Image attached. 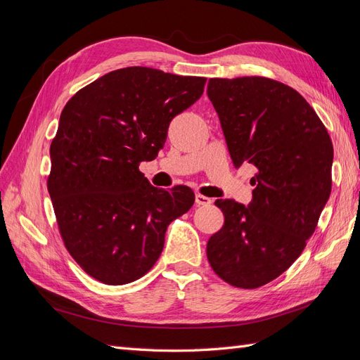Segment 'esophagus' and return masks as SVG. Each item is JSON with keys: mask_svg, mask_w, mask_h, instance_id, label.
Wrapping results in <instances>:
<instances>
[{"mask_svg": "<svg viewBox=\"0 0 360 360\" xmlns=\"http://www.w3.org/2000/svg\"><path fill=\"white\" fill-rule=\"evenodd\" d=\"M195 202H197V205H210L213 202V200L209 197H204V195H201V193H197L195 195Z\"/></svg>", "mask_w": 360, "mask_h": 360, "instance_id": "34e87169", "label": "esophagus"}]
</instances>
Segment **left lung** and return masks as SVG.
Returning a JSON list of instances; mask_svg holds the SVG:
<instances>
[{
	"label": "left lung",
	"instance_id": "8db88e82",
	"mask_svg": "<svg viewBox=\"0 0 360 360\" xmlns=\"http://www.w3.org/2000/svg\"><path fill=\"white\" fill-rule=\"evenodd\" d=\"M207 96L234 167L258 169L248 205L216 200L225 222L207 258L230 285L258 288L284 274L314 234L332 191L333 146L312 106L282 82L212 78Z\"/></svg>",
	"mask_w": 360,
	"mask_h": 360
}]
</instances>
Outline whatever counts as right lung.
Instances as JSON below:
<instances>
[{
    "label": "right lung",
    "instance_id": "right-lung-1",
    "mask_svg": "<svg viewBox=\"0 0 360 360\" xmlns=\"http://www.w3.org/2000/svg\"><path fill=\"white\" fill-rule=\"evenodd\" d=\"M205 81L126 68L64 106L48 191L69 254L103 284L144 276L162 254L168 225L193 205L192 189H158L138 167L158 156L171 120L200 99Z\"/></svg>",
    "mask_w": 360,
    "mask_h": 360
}]
</instances>
